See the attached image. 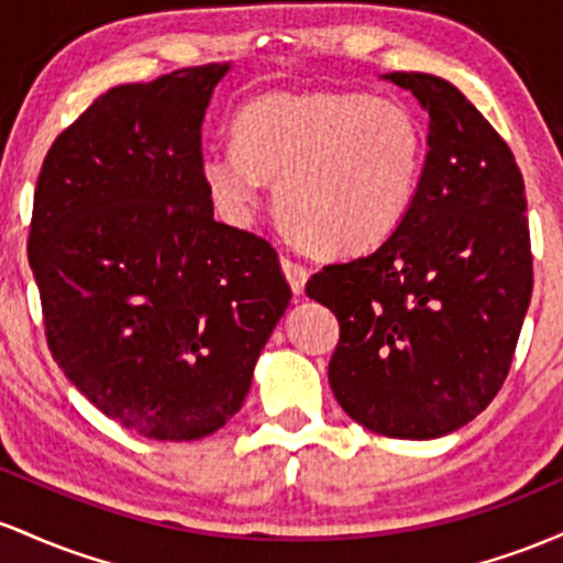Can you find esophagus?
Returning <instances> with one entry per match:
<instances>
[{"instance_id":"obj_1","label":"esophagus","mask_w":563,"mask_h":563,"mask_svg":"<svg viewBox=\"0 0 563 563\" xmlns=\"http://www.w3.org/2000/svg\"><path fill=\"white\" fill-rule=\"evenodd\" d=\"M282 268H284V276H287L289 287H292L295 295H300L302 289H306V282H308V268L298 261H292V257H282Z\"/></svg>"}]
</instances>
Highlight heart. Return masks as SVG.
Listing matches in <instances>:
<instances>
[{
	"label": "heart",
	"instance_id": "b5f03b06",
	"mask_svg": "<svg viewBox=\"0 0 563 563\" xmlns=\"http://www.w3.org/2000/svg\"><path fill=\"white\" fill-rule=\"evenodd\" d=\"M233 143L207 148L201 180L231 223H247L263 180L302 244L324 255L380 247L418 197L426 130L409 106L364 92H271L233 119Z\"/></svg>",
	"mask_w": 563,
	"mask_h": 563
}]
</instances>
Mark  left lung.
<instances>
[{"instance_id":"left-lung-1","label":"left lung","mask_w":563,"mask_h":563,"mask_svg":"<svg viewBox=\"0 0 563 563\" xmlns=\"http://www.w3.org/2000/svg\"><path fill=\"white\" fill-rule=\"evenodd\" d=\"M428 111L418 197L388 242L306 284L340 321L330 385L358 426L439 439L508 377L532 298L527 194L508 143L457 87L385 74Z\"/></svg>"}]
</instances>
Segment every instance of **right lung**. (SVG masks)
<instances>
[{"instance_id":"add662e5","label":"right lung","mask_w":563,"mask_h":563,"mask_svg":"<svg viewBox=\"0 0 563 563\" xmlns=\"http://www.w3.org/2000/svg\"><path fill=\"white\" fill-rule=\"evenodd\" d=\"M229 63L100 95L42 162L29 231L53 358L106 418L156 441L223 428L292 289L218 223L201 122Z\"/></svg>"}]
</instances>
